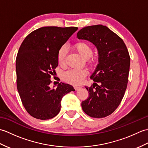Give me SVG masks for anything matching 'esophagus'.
Returning a JSON list of instances; mask_svg holds the SVG:
<instances>
[{
    "instance_id": "1",
    "label": "esophagus",
    "mask_w": 148,
    "mask_h": 148,
    "mask_svg": "<svg viewBox=\"0 0 148 148\" xmlns=\"http://www.w3.org/2000/svg\"><path fill=\"white\" fill-rule=\"evenodd\" d=\"M74 88L76 90H78L81 88V86H74Z\"/></svg>"
}]
</instances>
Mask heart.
Wrapping results in <instances>:
<instances>
[{"label":"heart","mask_w":148,"mask_h":148,"mask_svg":"<svg viewBox=\"0 0 148 148\" xmlns=\"http://www.w3.org/2000/svg\"><path fill=\"white\" fill-rule=\"evenodd\" d=\"M74 48L84 59H88L89 60L92 56L93 51L92 47L86 42H78L74 45ZM66 55L67 49L65 46H63L59 49L57 53V61L60 65H64L65 64ZM86 76V72L84 70H71L65 72L64 74V79L69 83L80 84L83 83Z\"/></svg>","instance_id":"heart-1"}]
</instances>
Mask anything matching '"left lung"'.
I'll use <instances>...</instances> for the list:
<instances>
[{"label":"left lung","instance_id":"obj_1","mask_svg":"<svg viewBox=\"0 0 148 148\" xmlns=\"http://www.w3.org/2000/svg\"><path fill=\"white\" fill-rule=\"evenodd\" d=\"M77 37L92 42L99 53V64L90 76L94 83L92 86H85L89 97L81 103L82 109L90 117H106L117 109L125 95L130 64L129 53L123 40L102 25L84 27Z\"/></svg>","mask_w":148,"mask_h":148}]
</instances>
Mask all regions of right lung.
Returning a JSON list of instances; mask_svg holds the SVG:
<instances>
[{"instance_id": "right-lung-1", "label": "right lung", "mask_w": 148, "mask_h": 148, "mask_svg": "<svg viewBox=\"0 0 148 148\" xmlns=\"http://www.w3.org/2000/svg\"><path fill=\"white\" fill-rule=\"evenodd\" d=\"M77 27H44L28 35L19 48L16 60L17 89L26 111L34 118H54L66 94L75 91L60 83L50 88L51 76L57 67V53Z\"/></svg>"}]
</instances>
